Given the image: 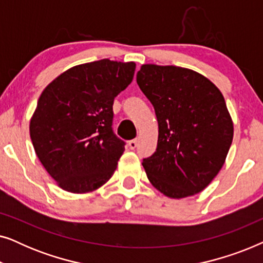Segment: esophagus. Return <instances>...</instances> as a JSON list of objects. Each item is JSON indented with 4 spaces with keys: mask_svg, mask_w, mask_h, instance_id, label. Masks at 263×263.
Returning <instances> with one entry per match:
<instances>
[{
    "mask_svg": "<svg viewBox=\"0 0 263 263\" xmlns=\"http://www.w3.org/2000/svg\"><path fill=\"white\" fill-rule=\"evenodd\" d=\"M128 146L130 149H135L136 147H138V140H130V141L128 142Z\"/></svg>",
    "mask_w": 263,
    "mask_h": 263,
    "instance_id": "esophagus-1",
    "label": "esophagus"
}]
</instances>
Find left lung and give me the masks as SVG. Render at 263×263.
<instances>
[{"mask_svg": "<svg viewBox=\"0 0 263 263\" xmlns=\"http://www.w3.org/2000/svg\"><path fill=\"white\" fill-rule=\"evenodd\" d=\"M136 81L156 111L158 143L143 159L147 178L170 199L196 195L221 170L233 139L224 96L188 68L142 64Z\"/></svg>", "mask_w": 263, "mask_h": 263, "instance_id": "8db88e82", "label": "left lung"}]
</instances>
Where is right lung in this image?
Masks as SVG:
<instances>
[{
    "instance_id": "add662e5",
    "label": "right lung",
    "mask_w": 263,
    "mask_h": 263,
    "mask_svg": "<svg viewBox=\"0 0 263 263\" xmlns=\"http://www.w3.org/2000/svg\"><path fill=\"white\" fill-rule=\"evenodd\" d=\"M134 62L100 60L63 71L44 88L30 136L46 172L73 194L92 193L111 178L124 152L114 134V99L134 78Z\"/></svg>"
}]
</instances>
